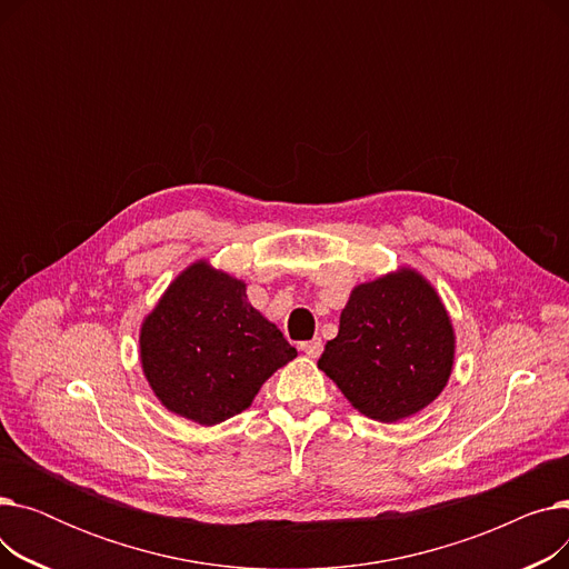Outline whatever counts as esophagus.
<instances>
[{"label":"esophagus","mask_w":569,"mask_h":569,"mask_svg":"<svg viewBox=\"0 0 569 569\" xmlns=\"http://www.w3.org/2000/svg\"><path fill=\"white\" fill-rule=\"evenodd\" d=\"M300 348L309 355V357H313V360H316V357H320V352H322V339H311V341H305V343H300Z\"/></svg>","instance_id":"esophagus-1"}]
</instances>
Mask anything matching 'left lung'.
Wrapping results in <instances>:
<instances>
[{
    "label": "left lung",
    "instance_id": "1",
    "mask_svg": "<svg viewBox=\"0 0 569 569\" xmlns=\"http://www.w3.org/2000/svg\"><path fill=\"white\" fill-rule=\"evenodd\" d=\"M452 360V322L436 290L401 269L352 290L318 367L357 410L397 422L442 392Z\"/></svg>",
    "mask_w": 569,
    "mask_h": 569
}]
</instances>
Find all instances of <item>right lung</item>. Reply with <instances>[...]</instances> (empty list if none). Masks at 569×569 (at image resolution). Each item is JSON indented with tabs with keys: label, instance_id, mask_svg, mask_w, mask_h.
<instances>
[{
	"label": "right lung",
	"instance_id": "add662e5",
	"mask_svg": "<svg viewBox=\"0 0 569 569\" xmlns=\"http://www.w3.org/2000/svg\"><path fill=\"white\" fill-rule=\"evenodd\" d=\"M295 355L247 302V286L204 262L177 277L140 332L142 369L161 403L204 427L249 408Z\"/></svg>",
	"mask_w": 569,
	"mask_h": 569
}]
</instances>
